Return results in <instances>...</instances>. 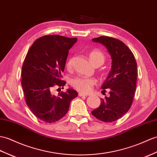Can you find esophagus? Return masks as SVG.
Listing matches in <instances>:
<instances>
[{"label": "esophagus", "instance_id": "1", "mask_svg": "<svg viewBox=\"0 0 157 157\" xmlns=\"http://www.w3.org/2000/svg\"><path fill=\"white\" fill-rule=\"evenodd\" d=\"M79 96H80V97H83V96L87 97V94H83L82 92H80V93H79Z\"/></svg>", "mask_w": 157, "mask_h": 157}]
</instances>
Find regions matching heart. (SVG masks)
I'll list each match as a JSON object with an SVG mask.
<instances>
[{
	"label": "heart",
	"mask_w": 157,
	"mask_h": 157,
	"mask_svg": "<svg viewBox=\"0 0 157 157\" xmlns=\"http://www.w3.org/2000/svg\"><path fill=\"white\" fill-rule=\"evenodd\" d=\"M89 57L91 62L95 65H102L105 61L104 55L98 50H93L90 53ZM74 58L71 57L67 62V69L71 68ZM71 85L75 89L82 93H89L92 90L93 86L96 83V79L93 78L76 77L71 80Z\"/></svg>",
	"instance_id": "obj_1"
}]
</instances>
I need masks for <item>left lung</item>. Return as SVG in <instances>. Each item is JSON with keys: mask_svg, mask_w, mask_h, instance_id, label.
<instances>
[{"mask_svg": "<svg viewBox=\"0 0 157 157\" xmlns=\"http://www.w3.org/2000/svg\"><path fill=\"white\" fill-rule=\"evenodd\" d=\"M104 45L112 58V67L101 88L108 89L110 96L101 98V104L92 111L105 122L116 121L129 110L134 99L137 79V64L132 52L124 43L110 37L92 39Z\"/></svg>", "mask_w": 157, "mask_h": 157, "instance_id": "8db88e82", "label": "left lung"}]
</instances>
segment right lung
<instances>
[{
  "label": "right lung",
  "mask_w": 157,
  "mask_h": 157,
  "mask_svg": "<svg viewBox=\"0 0 157 157\" xmlns=\"http://www.w3.org/2000/svg\"><path fill=\"white\" fill-rule=\"evenodd\" d=\"M77 38L57 35H45L36 40L29 49L23 62L21 85L25 100L39 119L47 123L60 120L67 114L71 101L78 93L69 88L56 96L52 90L64 86L63 72L68 52Z\"/></svg>",
  "instance_id": "obj_1"
}]
</instances>
